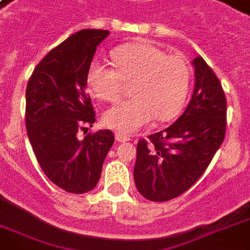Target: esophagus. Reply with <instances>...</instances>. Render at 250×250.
I'll use <instances>...</instances> for the list:
<instances>
[{
  "label": "esophagus",
  "instance_id": "34e87169",
  "mask_svg": "<svg viewBox=\"0 0 250 250\" xmlns=\"http://www.w3.org/2000/svg\"><path fill=\"white\" fill-rule=\"evenodd\" d=\"M115 140H117L118 143H125V141H129V137L125 136V133L117 132L115 133Z\"/></svg>",
  "mask_w": 250,
  "mask_h": 250
}]
</instances>
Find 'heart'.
<instances>
[{"label":"heart","mask_w":250,"mask_h":250,"mask_svg":"<svg viewBox=\"0 0 250 250\" xmlns=\"http://www.w3.org/2000/svg\"><path fill=\"white\" fill-rule=\"evenodd\" d=\"M115 68L94 61L86 71V85L105 101L119 98L123 85L133 82L131 96L109 107L104 123L121 133H133L156 118L174 119L187 101L190 70L180 56H167L149 42L122 45L111 52Z\"/></svg>","instance_id":"1"}]
</instances>
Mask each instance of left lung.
Here are the masks:
<instances>
[{"mask_svg": "<svg viewBox=\"0 0 250 250\" xmlns=\"http://www.w3.org/2000/svg\"><path fill=\"white\" fill-rule=\"evenodd\" d=\"M194 89L184 113L164 131L137 143L133 179L150 201H168L205 172L226 133L225 92L201 57L192 60Z\"/></svg>", "mask_w": 250, "mask_h": 250, "instance_id": "8db88e82", "label": "left lung"}]
</instances>
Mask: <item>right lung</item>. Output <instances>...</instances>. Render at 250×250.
Here are the masks:
<instances>
[{
  "mask_svg": "<svg viewBox=\"0 0 250 250\" xmlns=\"http://www.w3.org/2000/svg\"><path fill=\"white\" fill-rule=\"evenodd\" d=\"M109 33L82 29L67 37L41 60L25 89V127L37 162L50 182L70 193H85L97 186L114 144L110 129L78 137L96 121L86 71Z\"/></svg>",
  "mask_w": 250,
  "mask_h": 250,
  "instance_id": "1",
  "label": "right lung"
}]
</instances>
